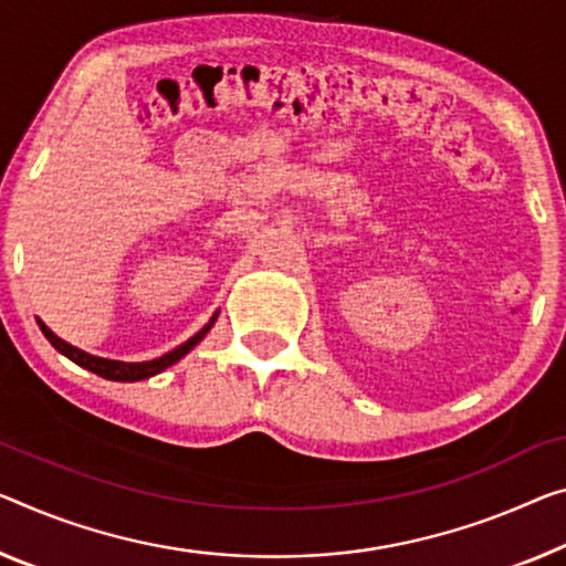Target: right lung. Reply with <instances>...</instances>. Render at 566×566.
I'll use <instances>...</instances> for the list:
<instances>
[{
	"label": "right lung",
	"instance_id": "obj_1",
	"mask_svg": "<svg viewBox=\"0 0 566 566\" xmlns=\"http://www.w3.org/2000/svg\"><path fill=\"white\" fill-rule=\"evenodd\" d=\"M217 316H220V311H214V316L210 318V324L199 328V332H197L192 338H187V342L179 344L177 349H171V352H167L164 356H159V359H151V361L103 359V356H93V354H88V352L77 349V346H73V344L63 342V338L52 334L50 328H48L45 324H42L40 318H38V326H40V332L45 334L48 342H50L52 346H55V349H57L60 354L67 356V359H71V361H75L77 367L88 369V371H93V374H98V377L111 379V381H142V379H149V377H154V374H159V371H164L167 367H171V364H177V361L181 359V356H187L189 352H192L195 346L207 336V332H210V328L214 326Z\"/></svg>",
	"mask_w": 566,
	"mask_h": 566
}]
</instances>
